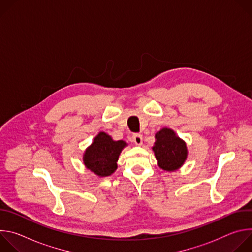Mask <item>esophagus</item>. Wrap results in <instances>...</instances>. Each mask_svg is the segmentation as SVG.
Segmentation results:
<instances>
[{"instance_id":"34e87169","label":"esophagus","mask_w":252,"mask_h":252,"mask_svg":"<svg viewBox=\"0 0 252 252\" xmlns=\"http://www.w3.org/2000/svg\"><path fill=\"white\" fill-rule=\"evenodd\" d=\"M132 140L136 146H141L142 145V135L139 133H134L132 135Z\"/></svg>"}]
</instances>
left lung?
I'll return each mask as SVG.
<instances>
[{
	"instance_id": "8db88e82",
	"label": "left lung",
	"mask_w": 252,
	"mask_h": 252,
	"mask_svg": "<svg viewBox=\"0 0 252 252\" xmlns=\"http://www.w3.org/2000/svg\"><path fill=\"white\" fill-rule=\"evenodd\" d=\"M153 151L158 166L166 171H174L182 167L188 158L187 143L167 127L156 133Z\"/></svg>"
}]
</instances>
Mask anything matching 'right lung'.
Segmentation results:
<instances>
[{
  "mask_svg": "<svg viewBox=\"0 0 252 252\" xmlns=\"http://www.w3.org/2000/svg\"><path fill=\"white\" fill-rule=\"evenodd\" d=\"M127 146L124 140H114L111 135L100 131L84 154V163L98 176H109L118 168L117 161L123 149Z\"/></svg>",
  "mask_w": 252,
  "mask_h": 252,
  "instance_id": "1",
  "label": "right lung"
}]
</instances>
